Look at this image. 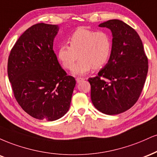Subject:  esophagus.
Segmentation results:
<instances>
[{
	"label": "esophagus",
	"instance_id": "obj_1",
	"mask_svg": "<svg viewBox=\"0 0 157 157\" xmlns=\"http://www.w3.org/2000/svg\"><path fill=\"white\" fill-rule=\"evenodd\" d=\"M75 80H76V82H77V83H79V82H82V81H84V78H79V77H78V78H75Z\"/></svg>",
	"mask_w": 157,
	"mask_h": 157
}]
</instances>
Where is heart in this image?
<instances>
[{"instance_id": "1", "label": "heart", "mask_w": 157, "mask_h": 157, "mask_svg": "<svg viewBox=\"0 0 157 157\" xmlns=\"http://www.w3.org/2000/svg\"><path fill=\"white\" fill-rule=\"evenodd\" d=\"M70 45L59 48L57 57L62 66L71 70L78 57V62L73 68L75 75L87 74L92 69H100L108 62L112 52V40L107 33L79 28L68 39Z\"/></svg>"}]
</instances>
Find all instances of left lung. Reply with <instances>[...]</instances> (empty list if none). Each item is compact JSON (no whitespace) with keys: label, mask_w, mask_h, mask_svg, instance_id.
I'll return each instance as SVG.
<instances>
[{"label":"left lung","mask_w":157,"mask_h":157,"mask_svg":"<svg viewBox=\"0 0 157 157\" xmlns=\"http://www.w3.org/2000/svg\"><path fill=\"white\" fill-rule=\"evenodd\" d=\"M98 26L109 29L113 38L108 63L97 76L88 79L91 101L102 113L117 115L139 99L148 73V58L137 31L122 20H110Z\"/></svg>","instance_id":"1"}]
</instances>
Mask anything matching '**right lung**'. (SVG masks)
I'll return each instance as SVG.
<instances>
[{
    "label": "right lung",
    "instance_id": "right-lung-1",
    "mask_svg": "<svg viewBox=\"0 0 157 157\" xmlns=\"http://www.w3.org/2000/svg\"><path fill=\"white\" fill-rule=\"evenodd\" d=\"M57 25L37 23L13 46L7 72L17 101L31 117L53 121L69 110L75 80L61 67L53 50Z\"/></svg>",
    "mask_w": 157,
    "mask_h": 157
}]
</instances>
